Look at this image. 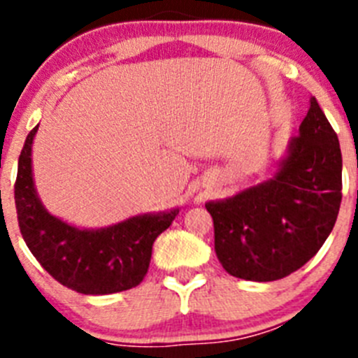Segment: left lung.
<instances>
[{"label":"left lung","instance_id":"left-lung-1","mask_svg":"<svg viewBox=\"0 0 358 358\" xmlns=\"http://www.w3.org/2000/svg\"><path fill=\"white\" fill-rule=\"evenodd\" d=\"M339 138L314 96L276 176L208 202L215 252L231 276L274 281L301 268L331 233L343 201Z\"/></svg>","mask_w":358,"mask_h":358}]
</instances>
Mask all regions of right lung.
I'll list each match as a JSON object with an SVG mask.
<instances>
[{"mask_svg":"<svg viewBox=\"0 0 358 358\" xmlns=\"http://www.w3.org/2000/svg\"><path fill=\"white\" fill-rule=\"evenodd\" d=\"M37 127L27 136L14 185L19 229L31 255L50 276L80 294H115L140 285L152 245L179 210L138 215L102 229H78L53 217L41 204L31 177Z\"/></svg>","mask_w":358,"mask_h":358,"instance_id":"right-lung-1","label":"right lung"}]
</instances>
